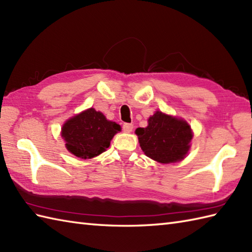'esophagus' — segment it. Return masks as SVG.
Wrapping results in <instances>:
<instances>
[{"mask_svg":"<svg viewBox=\"0 0 252 252\" xmlns=\"http://www.w3.org/2000/svg\"><path fill=\"white\" fill-rule=\"evenodd\" d=\"M122 130H123V132H126V133H130L133 130V125H132V123H123Z\"/></svg>","mask_w":252,"mask_h":252,"instance_id":"1","label":"esophagus"}]
</instances>
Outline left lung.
I'll return each instance as SVG.
<instances>
[{"label":"left lung","instance_id":"left-lung-1","mask_svg":"<svg viewBox=\"0 0 252 252\" xmlns=\"http://www.w3.org/2000/svg\"><path fill=\"white\" fill-rule=\"evenodd\" d=\"M135 133L144 154L161 163L176 162L185 157L191 140L190 126L184 120L156 111L146 127Z\"/></svg>","mask_w":252,"mask_h":252}]
</instances>
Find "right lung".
<instances>
[{"label": "right lung", "instance_id": "1", "mask_svg": "<svg viewBox=\"0 0 252 252\" xmlns=\"http://www.w3.org/2000/svg\"><path fill=\"white\" fill-rule=\"evenodd\" d=\"M118 131H120L119 125L90 108L69 119L63 126L62 136L67 149L74 156L90 159L105 152Z\"/></svg>", "mask_w": 252, "mask_h": 252}]
</instances>
